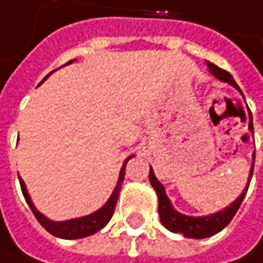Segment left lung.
Here are the masks:
<instances>
[{
	"label": "left lung",
	"mask_w": 263,
	"mask_h": 263,
	"mask_svg": "<svg viewBox=\"0 0 263 263\" xmlns=\"http://www.w3.org/2000/svg\"><path fill=\"white\" fill-rule=\"evenodd\" d=\"M208 64V69H209V73L214 75L217 80L223 81V83L230 84L232 87H235L241 95V88L238 87V84L235 83L233 77L220 69L218 66H215L214 63H209L206 61ZM244 96V95H242ZM249 129L253 131V120H251L250 114V123H249ZM253 168H254V154H253V161H251L250 173H249V180H247V185L244 188V191L236 197V200L230 203L229 206H226L224 209L218 211V212H214V214H209V215H203V217H191V215H185V214H180L178 212L173 204L170 202V199L167 197L165 194V190H164V185L156 179L155 173L151 167V172H149V180H151V185L154 186V190L156 191V196H158V214H159V218H161V223L165 229H168L170 232L173 233H182L185 238H193V239H202V238H209L215 233H218L220 230H223L224 227L230 223V220L233 218V215L236 214V211L239 209L241 203L244 200L246 194H247V190H249V185H250L251 176H253Z\"/></svg>",
	"instance_id": "left-lung-1"
}]
</instances>
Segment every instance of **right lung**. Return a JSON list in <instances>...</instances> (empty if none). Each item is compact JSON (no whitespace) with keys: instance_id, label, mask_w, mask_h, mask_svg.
<instances>
[{"instance_id":"1","label":"right lung","mask_w":263,"mask_h":263,"mask_svg":"<svg viewBox=\"0 0 263 263\" xmlns=\"http://www.w3.org/2000/svg\"><path fill=\"white\" fill-rule=\"evenodd\" d=\"M75 60H70L67 64L73 63ZM54 72V70H52ZM51 72V73H52ZM49 73V75H51ZM48 75V77H49ZM46 77V78H48ZM45 78V80H46ZM43 80V81H45ZM42 81V83H43ZM40 83V84H42ZM134 158V155L128 156L120 168V175H119V180H117V185L114 188V191L111 193L109 199L107 200V203L99 208L98 211L88 214V215H84V217H80V218H72V220H64V221H54V220H49L48 217H45L40 211H37V208L34 206V203L31 200L30 194H28V190L25 186V182L22 180V178L19 176V183H21V190H22V194L25 197V200L28 203L30 209L33 211L34 217L37 218V221L45 227L51 235L57 236V238H63V239H80V238H85V236H90L96 232H99L101 229L107 226L108 221L111 220L112 214H114V209H116V203H117V199H119V193H120V188H122V183H123V179H125V167H126V162Z\"/></svg>"}]
</instances>
